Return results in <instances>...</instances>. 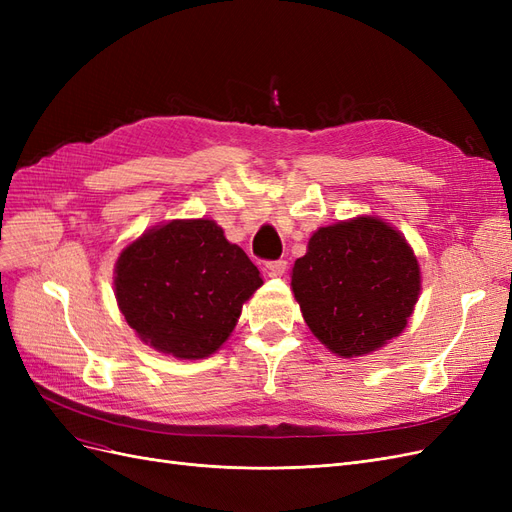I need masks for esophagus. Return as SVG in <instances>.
<instances>
[{
  "mask_svg": "<svg viewBox=\"0 0 512 512\" xmlns=\"http://www.w3.org/2000/svg\"><path fill=\"white\" fill-rule=\"evenodd\" d=\"M286 269H288V262L286 260H269L267 262V271L273 277H282L286 273Z\"/></svg>",
  "mask_w": 512,
  "mask_h": 512,
  "instance_id": "34e87169",
  "label": "esophagus"
}]
</instances>
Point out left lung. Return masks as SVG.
<instances>
[{"mask_svg": "<svg viewBox=\"0 0 512 512\" xmlns=\"http://www.w3.org/2000/svg\"><path fill=\"white\" fill-rule=\"evenodd\" d=\"M307 327L339 356L378 350L406 329L421 271L406 239L376 218L316 230L292 269Z\"/></svg>", "mask_w": 512, "mask_h": 512, "instance_id": "left-lung-1", "label": "left lung"}]
</instances>
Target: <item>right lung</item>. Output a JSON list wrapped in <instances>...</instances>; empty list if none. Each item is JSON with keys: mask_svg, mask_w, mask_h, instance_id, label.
<instances>
[{"mask_svg": "<svg viewBox=\"0 0 512 512\" xmlns=\"http://www.w3.org/2000/svg\"><path fill=\"white\" fill-rule=\"evenodd\" d=\"M121 314L143 342L177 359H205L232 333L260 271L211 220H175L121 252Z\"/></svg>", "mask_w": 512, "mask_h": 512, "instance_id": "right-lung-1", "label": "right lung"}]
</instances>
